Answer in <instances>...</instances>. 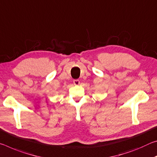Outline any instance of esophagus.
I'll return each instance as SVG.
<instances>
[{"label": "esophagus", "mask_w": 157, "mask_h": 157, "mask_svg": "<svg viewBox=\"0 0 157 157\" xmlns=\"http://www.w3.org/2000/svg\"><path fill=\"white\" fill-rule=\"evenodd\" d=\"M74 84L75 85V86H78L79 84H80V81L78 79H76V80H74Z\"/></svg>", "instance_id": "esophagus-1"}]
</instances>
